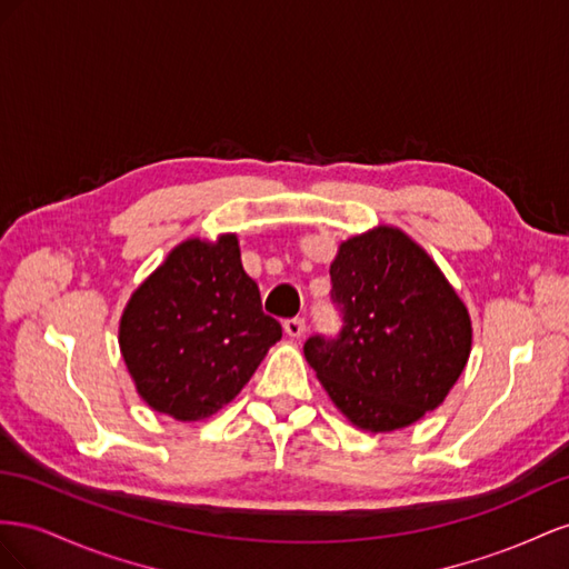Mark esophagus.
<instances>
[{
    "label": "esophagus",
    "instance_id": "obj_1",
    "mask_svg": "<svg viewBox=\"0 0 569 569\" xmlns=\"http://www.w3.org/2000/svg\"><path fill=\"white\" fill-rule=\"evenodd\" d=\"M283 331H286L290 338H302V336H305V319H300V317L286 319V321H283Z\"/></svg>",
    "mask_w": 569,
    "mask_h": 569
}]
</instances>
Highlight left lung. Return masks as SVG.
<instances>
[{"instance_id":"1","label":"left lung","mask_w":569,"mask_h":569,"mask_svg":"<svg viewBox=\"0 0 569 569\" xmlns=\"http://www.w3.org/2000/svg\"><path fill=\"white\" fill-rule=\"evenodd\" d=\"M329 273L343 329L331 340H307V362L357 429L415 425L446 400L472 352L465 302L429 252L396 226L340 242Z\"/></svg>"}]
</instances>
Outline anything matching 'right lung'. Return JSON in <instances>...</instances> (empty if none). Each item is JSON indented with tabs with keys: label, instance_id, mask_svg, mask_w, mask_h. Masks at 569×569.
Masks as SVG:
<instances>
[{
	"label": "right lung",
	"instance_id": "1",
	"mask_svg": "<svg viewBox=\"0 0 569 569\" xmlns=\"http://www.w3.org/2000/svg\"><path fill=\"white\" fill-rule=\"evenodd\" d=\"M281 323L262 312L236 233L176 246L123 307L119 348L154 412L200 421L250 381Z\"/></svg>",
	"mask_w": 569,
	"mask_h": 569
}]
</instances>
